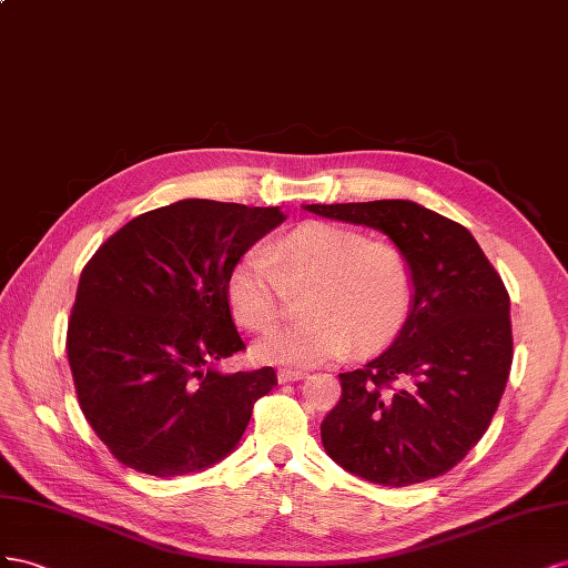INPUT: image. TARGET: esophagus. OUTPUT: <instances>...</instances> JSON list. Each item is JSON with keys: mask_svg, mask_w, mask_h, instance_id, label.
Instances as JSON below:
<instances>
[{"mask_svg": "<svg viewBox=\"0 0 568 568\" xmlns=\"http://www.w3.org/2000/svg\"><path fill=\"white\" fill-rule=\"evenodd\" d=\"M304 378V371L297 368H281L278 371V383H290V381H300Z\"/></svg>", "mask_w": 568, "mask_h": 568, "instance_id": "esophagus-1", "label": "esophagus"}]
</instances>
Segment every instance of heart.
Listing matches in <instances>:
<instances>
[{
  "instance_id": "b5f03b06",
  "label": "heart",
  "mask_w": 568,
  "mask_h": 568,
  "mask_svg": "<svg viewBox=\"0 0 568 568\" xmlns=\"http://www.w3.org/2000/svg\"><path fill=\"white\" fill-rule=\"evenodd\" d=\"M306 285V316L258 337V362L304 368L345 354L352 343L378 349L399 335L414 306L407 254L323 221L297 225L271 252L242 254L225 278V297L242 326L266 331L283 314L287 287Z\"/></svg>"
}]
</instances>
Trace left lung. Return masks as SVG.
I'll return each mask as SVG.
<instances>
[{"instance_id": "8db88e82", "label": "left lung", "mask_w": 568, "mask_h": 568, "mask_svg": "<svg viewBox=\"0 0 568 568\" xmlns=\"http://www.w3.org/2000/svg\"><path fill=\"white\" fill-rule=\"evenodd\" d=\"M304 209L381 231L414 273V306L395 343L339 374L343 397L323 418V447L345 471L390 488L443 476L488 430L507 387L505 283L464 225L416 202Z\"/></svg>"}]
</instances>
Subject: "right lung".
I'll use <instances>...</instances> for the list:
<instances>
[{
  "label": "right lung",
  "mask_w": 568,
  "mask_h": 568,
  "mask_svg": "<svg viewBox=\"0 0 568 568\" xmlns=\"http://www.w3.org/2000/svg\"><path fill=\"white\" fill-rule=\"evenodd\" d=\"M278 206L181 200L128 221L80 273L67 352L80 409L111 455L173 478L237 447L275 371L223 374L245 349L225 278L285 221Z\"/></svg>",
  "instance_id": "add662e5"
}]
</instances>
